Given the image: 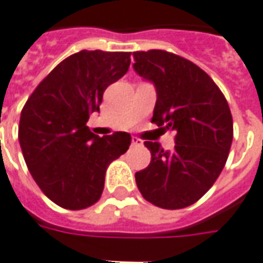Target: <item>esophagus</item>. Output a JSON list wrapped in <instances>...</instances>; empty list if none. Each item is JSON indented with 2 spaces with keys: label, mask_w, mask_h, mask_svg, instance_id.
<instances>
[{
  "label": "esophagus",
  "mask_w": 263,
  "mask_h": 263,
  "mask_svg": "<svg viewBox=\"0 0 263 263\" xmlns=\"http://www.w3.org/2000/svg\"><path fill=\"white\" fill-rule=\"evenodd\" d=\"M132 146H133V147L141 146V140H140V139H137V137H133V139H132Z\"/></svg>",
  "instance_id": "1"
}]
</instances>
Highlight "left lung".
I'll use <instances>...</instances> for the list:
<instances>
[{"label": "left lung", "instance_id": "8db88e82", "mask_svg": "<svg viewBox=\"0 0 263 263\" xmlns=\"http://www.w3.org/2000/svg\"><path fill=\"white\" fill-rule=\"evenodd\" d=\"M133 57L136 72L156 86L152 123L176 132L173 152L144 141L152 161L136 173L137 187L156 206L185 208L212 187L227 163L234 137L230 106L215 82L185 58L161 49Z\"/></svg>", "mask_w": 263, "mask_h": 263}]
</instances>
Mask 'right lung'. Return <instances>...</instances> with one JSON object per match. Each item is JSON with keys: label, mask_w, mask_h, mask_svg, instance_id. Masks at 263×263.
Segmentation results:
<instances>
[{"label": "right lung", "mask_w": 263, "mask_h": 263, "mask_svg": "<svg viewBox=\"0 0 263 263\" xmlns=\"http://www.w3.org/2000/svg\"><path fill=\"white\" fill-rule=\"evenodd\" d=\"M130 52L81 51L39 83L21 111L18 139L31 176L57 205L78 211L96 204L106 170L127 152L124 132L93 135L86 123L103 93L130 66Z\"/></svg>", "instance_id": "obj_1"}]
</instances>
